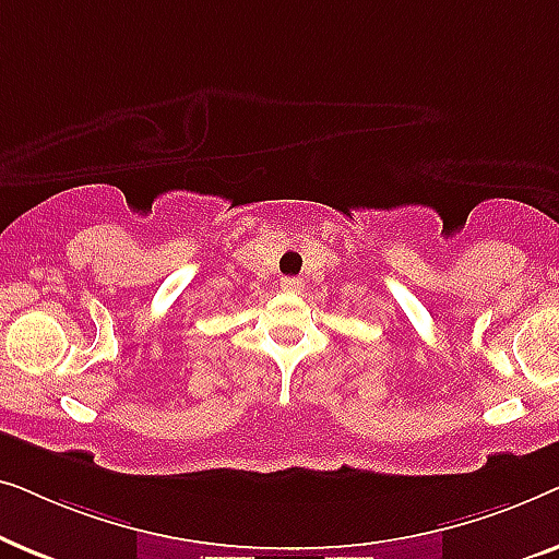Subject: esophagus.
<instances>
[{
  "instance_id": "esophagus-1",
  "label": "esophagus",
  "mask_w": 559,
  "mask_h": 559,
  "mask_svg": "<svg viewBox=\"0 0 559 559\" xmlns=\"http://www.w3.org/2000/svg\"><path fill=\"white\" fill-rule=\"evenodd\" d=\"M282 287H285L287 293H300V289L305 287V282L300 277H285L282 280Z\"/></svg>"
}]
</instances>
